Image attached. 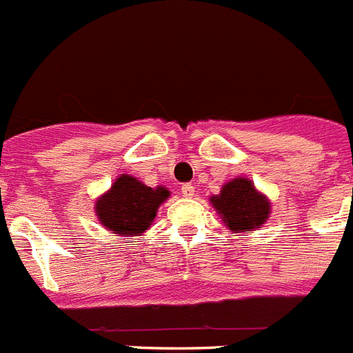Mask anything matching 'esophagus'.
Wrapping results in <instances>:
<instances>
[{
    "label": "esophagus",
    "mask_w": 353,
    "mask_h": 353,
    "mask_svg": "<svg viewBox=\"0 0 353 353\" xmlns=\"http://www.w3.org/2000/svg\"><path fill=\"white\" fill-rule=\"evenodd\" d=\"M182 194L185 198H193L194 196V185H193V183H183Z\"/></svg>",
    "instance_id": "34e87169"
}]
</instances>
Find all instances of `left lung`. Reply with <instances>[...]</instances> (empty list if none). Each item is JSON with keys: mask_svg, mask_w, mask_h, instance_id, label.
I'll return each mask as SVG.
<instances>
[{"mask_svg": "<svg viewBox=\"0 0 353 353\" xmlns=\"http://www.w3.org/2000/svg\"><path fill=\"white\" fill-rule=\"evenodd\" d=\"M209 202L220 214L227 229L234 234L258 231L267 223L272 211L267 194L258 191L254 182L245 176H236L223 183L220 193L211 196Z\"/></svg>", "mask_w": 353, "mask_h": 353, "instance_id": "8db88e82", "label": "left lung"}]
</instances>
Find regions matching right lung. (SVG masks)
<instances>
[{
    "mask_svg": "<svg viewBox=\"0 0 353 353\" xmlns=\"http://www.w3.org/2000/svg\"><path fill=\"white\" fill-rule=\"evenodd\" d=\"M164 185L150 188L131 174H119L112 188L95 202V216L117 236H141L153 225L157 211L170 198Z\"/></svg>",
    "mask_w": 353,
    "mask_h": 353,
    "instance_id": "obj_1",
    "label": "right lung"
}]
</instances>
